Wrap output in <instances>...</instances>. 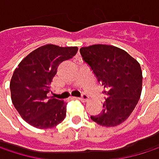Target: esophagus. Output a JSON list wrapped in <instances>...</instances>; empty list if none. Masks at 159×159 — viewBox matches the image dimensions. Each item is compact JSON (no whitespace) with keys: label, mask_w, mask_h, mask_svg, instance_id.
<instances>
[{"label":"esophagus","mask_w":159,"mask_h":159,"mask_svg":"<svg viewBox=\"0 0 159 159\" xmlns=\"http://www.w3.org/2000/svg\"><path fill=\"white\" fill-rule=\"evenodd\" d=\"M80 101H82V102H88L89 101V97L87 96V95H83L82 97H80V98H78Z\"/></svg>","instance_id":"obj_1"}]
</instances>
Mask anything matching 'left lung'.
Here are the masks:
<instances>
[{"mask_svg": "<svg viewBox=\"0 0 159 159\" xmlns=\"http://www.w3.org/2000/svg\"><path fill=\"white\" fill-rule=\"evenodd\" d=\"M80 53L97 80L104 87V109L91 120L112 127L131 115L140 98L142 71L139 63L124 50L107 44L82 47Z\"/></svg>", "mask_w": 159, "mask_h": 159, "instance_id": "obj_1", "label": "left lung"}]
</instances>
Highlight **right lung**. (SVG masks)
<instances>
[{"label": "right lung", "instance_id": "1", "mask_svg": "<svg viewBox=\"0 0 159 159\" xmlns=\"http://www.w3.org/2000/svg\"><path fill=\"white\" fill-rule=\"evenodd\" d=\"M77 51V47L47 44L31 52L14 70L10 81L11 100L30 125L47 129L65 119L67 104L49 97L48 93L59 64L71 58Z\"/></svg>", "mask_w": 159, "mask_h": 159}]
</instances>
